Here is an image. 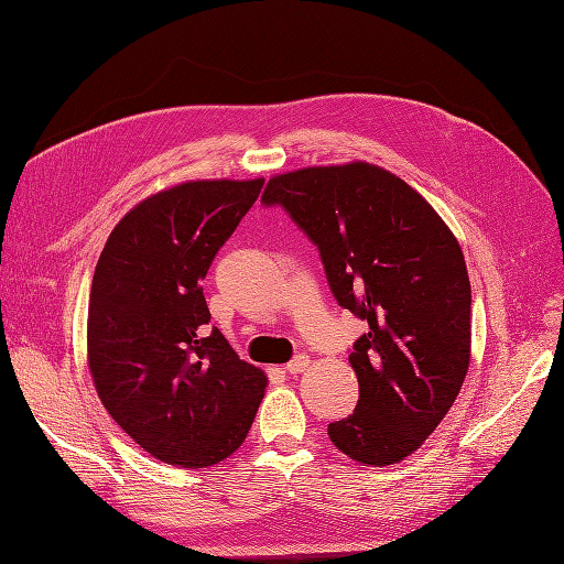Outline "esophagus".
<instances>
[{
    "label": "esophagus",
    "instance_id": "esophagus-1",
    "mask_svg": "<svg viewBox=\"0 0 564 564\" xmlns=\"http://www.w3.org/2000/svg\"><path fill=\"white\" fill-rule=\"evenodd\" d=\"M307 364H310V357H307V355H296L294 359H291V361L284 366V371H286V373H301V371H305Z\"/></svg>",
    "mask_w": 564,
    "mask_h": 564
}]
</instances>
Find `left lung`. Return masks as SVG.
I'll use <instances>...</instances> for the list:
<instances>
[{
  "instance_id": "8db88e82",
  "label": "left lung",
  "mask_w": 564,
  "mask_h": 564,
  "mask_svg": "<svg viewBox=\"0 0 564 564\" xmlns=\"http://www.w3.org/2000/svg\"><path fill=\"white\" fill-rule=\"evenodd\" d=\"M261 203L305 232L338 305L368 324L349 349L357 408L328 438L359 464L401 462L451 411L469 368L471 284L455 236L417 191L368 163L280 174Z\"/></svg>"
}]
</instances>
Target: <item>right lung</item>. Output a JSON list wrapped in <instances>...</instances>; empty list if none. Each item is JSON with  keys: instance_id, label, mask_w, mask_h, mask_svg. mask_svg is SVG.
Masks as SVG:
<instances>
[{"instance_id": "1", "label": "right lung", "mask_w": 564, "mask_h": 564, "mask_svg": "<svg viewBox=\"0 0 564 564\" xmlns=\"http://www.w3.org/2000/svg\"><path fill=\"white\" fill-rule=\"evenodd\" d=\"M263 180L186 182L119 221L97 261L88 366L107 413L149 455L186 469L236 453L265 392L261 368L209 328L203 280Z\"/></svg>"}]
</instances>
